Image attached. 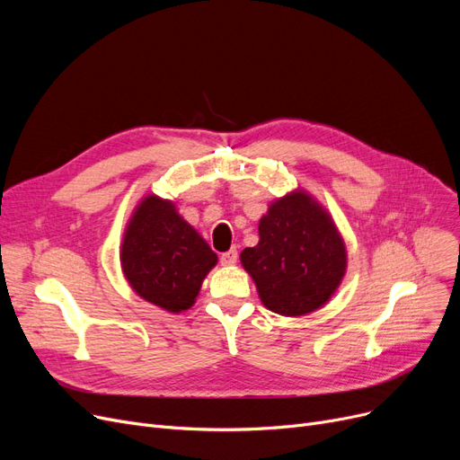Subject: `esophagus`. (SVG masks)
I'll use <instances>...</instances> for the list:
<instances>
[{
    "label": "esophagus",
    "instance_id": "34e87169",
    "mask_svg": "<svg viewBox=\"0 0 460 460\" xmlns=\"http://www.w3.org/2000/svg\"><path fill=\"white\" fill-rule=\"evenodd\" d=\"M236 259H238V252L234 248L220 255V262L224 264V267H233V264L236 262Z\"/></svg>",
    "mask_w": 460,
    "mask_h": 460
}]
</instances>
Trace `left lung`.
I'll return each instance as SVG.
<instances>
[{"mask_svg":"<svg viewBox=\"0 0 460 460\" xmlns=\"http://www.w3.org/2000/svg\"><path fill=\"white\" fill-rule=\"evenodd\" d=\"M261 302L285 317L321 309L347 272V246L330 212L302 188L270 203L259 244L240 253Z\"/></svg>","mask_w":460,"mask_h":460,"instance_id":"1","label":"left lung"}]
</instances>
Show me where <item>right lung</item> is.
I'll return each mask as SVG.
<instances>
[{
  "instance_id": "add662e5",
  "label": "right lung",
  "mask_w": 460,
  "mask_h": 460,
  "mask_svg": "<svg viewBox=\"0 0 460 460\" xmlns=\"http://www.w3.org/2000/svg\"><path fill=\"white\" fill-rule=\"evenodd\" d=\"M216 262L175 201L149 193L136 205L120 243V269L139 298L169 313L186 311Z\"/></svg>"
}]
</instances>
